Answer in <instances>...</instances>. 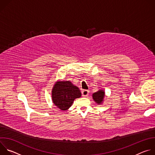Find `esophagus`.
Wrapping results in <instances>:
<instances>
[{"instance_id": "esophagus-1", "label": "esophagus", "mask_w": 155, "mask_h": 155, "mask_svg": "<svg viewBox=\"0 0 155 155\" xmlns=\"http://www.w3.org/2000/svg\"><path fill=\"white\" fill-rule=\"evenodd\" d=\"M81 94L83 97H86L88 96V94H89V91L86 90H84L81 91Z\"/></svg>"}]
</instances>
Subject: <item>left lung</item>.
Returning a JSON list of instances; mask_svg holds the SVG:
<instances>
[{"mask_svg": "<svg viewBox=\"0 0 155 155\" xmlns=\"http://www.w3.org/2000/svg\"><path fill=\"white\" fill-rule=\"evenodd\" d=\"M105 96V92L104 90H99L96 93H93V100L97 104H101Z\"/></svg>", "mask_w": 155, "mask_h": 155, "instance_id": "1", "label": "left lung"}]
</instances>
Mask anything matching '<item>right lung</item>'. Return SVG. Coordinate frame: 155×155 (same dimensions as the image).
Instances as JSON below:
<instances>
[{
  "mask_svg": "<svg viewBox=\"0 0 155 155\" xmlns=\"http://www.w3.org/2000/svg\"><path fill=\"white\" fill-rule=\"evenodd\" d=\"M81 96L79 88L70 81H57L52 90V100L54 104L61 110H67L76 98Z\"/></svg>",
  "mask_w": 155,
  "mask_h": 155,
  "instance_id": "1",
  "label": "right lung"
}]
</instances>
